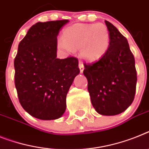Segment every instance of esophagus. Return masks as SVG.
Returning <instances> with one entry per match:
<instances>
[{
    "label": "esophagus",
    "instance_id": "obj_1",
    "mask_svg": "<svg viewBox=\"0 0 149 149\" xmlns=\"http://www.w3.org/2000/svg\"><path fill=\"white\" fill-rule=\"evenodd\" d=\"M79 70H80V72H83V70H84V66H83V64H82L81 62L79 63Z\"/></svg>",
    "mask_w": 149,
    "mask_h": 149
}]
</instances>
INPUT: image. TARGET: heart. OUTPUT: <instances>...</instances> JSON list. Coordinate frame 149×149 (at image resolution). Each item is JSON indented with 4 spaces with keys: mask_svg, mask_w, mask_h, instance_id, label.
Instances as JSON below:
<instances>
[{
    "mask_svg": "<svg viewBox=\"0 0 149 149\" xmlns=\"http://www.w3.org/2000/svg\"><path fill=\"white\" fill-rule=\"evenodd\" d=\"M109 30L103 23H77L65 29L57 47L67 51L79 48L82 59L95 61L102 58L110 46Z\"/></svg>",
    "mask_w": 149,
    "mask_h": 149,
    "instance_id": "1",
    "label": "heart"
}]
</instances>
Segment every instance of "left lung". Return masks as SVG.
<instances>
[{
    "label": "left lung",
    "mask_w": 149,
    "mask_h": 149,
    "mask_svg": "<svg viewBox=\"0 0 149 149\" xmlns=\"http://www.w3.org/2000/svg\"><path fill=\"white\" fill-rule=\"evenodd\" d=\"M109 30V48L98 61L84 63L92 106L99 114L122 113L132 103L137 75L134 56L127 39L113 24L105 20Z\"/></svg>",
    "instance_id": "obj_1"
}]
</instances>
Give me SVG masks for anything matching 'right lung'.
<instances>
[{
    "mask_svg": "<svg viewBox=\"0 0 149 149\" xmlns=\"http://www.w3.org/2000/svg\"><path fill=\"white\" fill-rule=\"evenodd\" d=\"M68 22H37L19 44L15 86L23 109L38 119L55 120L63 114L69 88L79 73L77 58H57V36Z\"/></svg>",
    "mask_w": 149,
    "mask_h": 149,
    "instance_id": "right-lung-1",
    "label": "right lung"
}]
</instances>
